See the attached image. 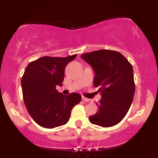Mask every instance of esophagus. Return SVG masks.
Instances as JSON below:
<instances>
[{
	"label": "esophagus",
	"mask_w": 158,
	"mask_h": 158,
	"mask_svg": "<svg viewBox=\"0 0 158 158\" xmlns=\"http://www.w3.org/2000/svg\"><path fill=\"white\" fill-rule=\"evenodd\" d=\"M81 99H82V101H84V102H90V99H88V98H86V97H82Z\"/></svg>",
	"instance_id": "esophagus-1"
}]
</instances>
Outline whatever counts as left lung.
I'll use <instances>...</instances> for the list:
<instances>
[{
	"label": "left lung",
	"instance_id": "8db88e82",
	"mask_svg": "<svg viewBox=\"0 0 158 158\" xmlns=\"http://www.w3.org/2000/svg\"><path fill=\"white\" fill-rule=\"evenodd\" d=\"M95 72L94 86L99 87L102 98L96 114L89 117L92 124L111 127L128 113L133 101L135 84L132 65L120 52L100 50L81 55Z\"/></svg>",
	"mask_w": 158,
	"mask_h": 158
}]
</instances>
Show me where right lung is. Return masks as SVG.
<instances>
[{
    "instance_id": "add662e5",
    "label": "right lung",
    "mask_w": 158,
    "mask_h": 158,
    "mask_svg": "<svg viewBox=\"0 0 158 158\" xmlns=\"http://www.w3.org/2000/svg\"><path fill=\"white\" fill-rule=\"evenodd\" d=\"M77 54L68 57L44 56L27 65L21 78L23 98L27 111L41 127L53 128L66 124L81 96H64L56 89L62 86L65 67Z\"/></svg>"
}]
</instances>
